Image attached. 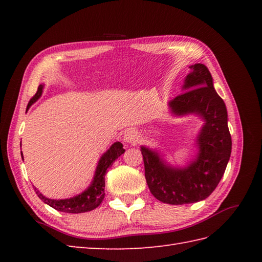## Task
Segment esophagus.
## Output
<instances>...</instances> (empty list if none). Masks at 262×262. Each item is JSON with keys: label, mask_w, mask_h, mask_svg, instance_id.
I'll use <instances>...</instances> for the list:
<instances>
[{"label": "esophagus", "mask_w": 262, "mask_h": 262, "mask_svg": "<svg viewBox=\"0 0 262 262\" xmlns=\"http://www.w3.org/2000/svg\"><path fill=\"white\" fill-rule=\"evenodd\" d=\"M138 140H140V136H138V133L134 129L127 130L124 134V142L126 144H136Z\"/></svg>", "instance_id": "obj_1"}]
</instances>
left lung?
Masks as SVG:
<instances>
[{"label": "left lung", "mask_w": 262, "mask_h": 262, "mask_svg": "<svg viewBox=\"0 0 262 262\" xmlns=\"http://www.w3.org/2000/svg\"><path fill=\"white\" fill-rule=\"evenodd\" d=\"M182 94L168 102L174 117L194 115L204 121L194 145L197 153L186 165L168 163L159 149L141 146L149 191L158 200L170 205L198 203L215 190L232 151L226 105L216 90L204 64L189 66Z\"/></svg>", "instance_id": "obj_1"}]
</instances>
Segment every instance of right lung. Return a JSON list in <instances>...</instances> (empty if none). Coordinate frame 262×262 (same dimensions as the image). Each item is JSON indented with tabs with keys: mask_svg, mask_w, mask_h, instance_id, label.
Listing matches in <instances>:
<instances>
[{
	"mask_svg": "<svg viewBox=\"0 0 262 262\" xmlns=\"http://www.w3.org/2000/svg\"><path fill=\"white\" fill-rule=\"evenodd\" d=\"M43 84L38 86L37 93L33 96L30 100L29 103L27 105V110L29 109L31 105L35 103L37 100L41 97L42 94ZM21 146V144H20ZM125 149L120 142H115L107 151H105L101 158H100L98 165L94 172L93 179L84 191L76 194L74 197L66 198V199H51L38 190L35 187V191L38 194L43 203L47 204L56 209L58 211H64V213H71V214H80L85 213V211H90L96 209L98 206L102 203L104 198V176L107 173V170L110 168L115 161L118 159L121 154H124ZM22 160H24V155L21 152Z\"/></svg>",
	"mask_w": 262,
	"mask_h": 262,
	"instance_id": "right-lung-1",
	"label": "right lung"
}]
</instances>
